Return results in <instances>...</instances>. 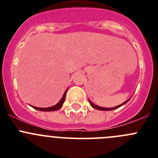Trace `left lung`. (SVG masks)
<instances>
[{
  "instance_id": "obj_1",
  "label": "left lung",
  "mask_w": 158,
  "mask_h": 158,
  "mask_svg": "<svg viewBox=\"0 0 158 158\" xmlns=\"http://www.w3.org/2000/svg\"><path fill=\"white\" fill-rule=\"evenodd\" d=\"M130 99H128L127 100V101H125L124 102V103H123L122 104H120V105H118V106H116V107H110V108H107V107H100V106H97V105H96V104H93V103H92L91 101H90V100H89V104H91V106L93 107H94V108H96V109H98V110H100V111H111V110H114V109H116V108H118V107H121V106L122 105H123V104H125L127 103V102L128 101V100H129Z\"/></svg>"
}]
</instances>
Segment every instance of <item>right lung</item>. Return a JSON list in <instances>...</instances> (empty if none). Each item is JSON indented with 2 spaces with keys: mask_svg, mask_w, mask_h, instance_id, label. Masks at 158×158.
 <instances>
[{
  "mask_svg": "<svg viewBox=\"0 0 158 158\" xmlns=\"http://www.w3.org/2000/svg\"><path fill=\"white\" fill-rule=\"evenodd\" d=\"M66 92H67V89L65 90V92L64 93L63 96H62V99L60 100V101L58 102V104L56 105H54L52 107H35V106H31L33 108L36 110H39V111H57V110L60 109L61 107H62L63 105V103L65 100V94H66Z\"/></svg>",
  "mask_w": 158,
  "mask_h": 158,
  "instance_id": "1",
  "label": "right lung"
}]
</instances>
